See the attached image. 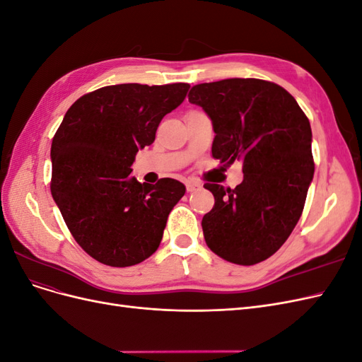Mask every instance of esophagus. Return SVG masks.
<instances>
[{
	"mask_svg": "<svg viewBox=\"0 0 362 362\" xmlns=\"http://www.w3.org/2000/svg\"><path fill=\"white\" fill-rule=\"evenodd\" d=\"M185 189H187L189 193H192V192H196L198 189H201V184L194 182V181H187L185 182Z\"/></svg>",
	"mask_w": 362,
	"mask_h": 362,
	"instance_id": "obj_1",
	"label": "esophagus"
}]
</instances>
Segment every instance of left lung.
I'll return each mask as SVG.
<instances>
[{"mask_svg":"<svg viewBox=\"0 0 362 362\" xmlns=\"http://www.w3.org/2000/svg\"><path fill=\"white\" fill-rule=\"evenodd\" d=\"M214 129L211 152L228 168L243 163L235 189L206 182L214 206L202 218L206 246L240 266L257 264L286 243L313 181L310 120L284 87L258 78H228L192 87Z\"/></svg>","mask_w":362,"mask_h":362,"instance_id":"obj_1","label":"left lung"}]
</instances>
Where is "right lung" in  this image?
Masks as SVG:
<instances>
[{
  "label": "right lung",
  "mask_w": 362,
  "mask_h": 362,
  "mask_svg": "<svg viewBox=\"0 0 362 362\" xmlns=\"http://www.w3.org/2000/svg\"><path fill=\"white\" fill-rule=\"evenodd\" d=\"M190 84H116L86 93L64 115L51 145V193L75 242L96 261L128 267L158 249L184 184L131 177L139 149Z\"/></svg>",
  "instance_id": "right-lung-1"
}]
</instances>
